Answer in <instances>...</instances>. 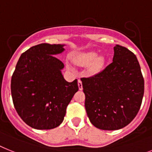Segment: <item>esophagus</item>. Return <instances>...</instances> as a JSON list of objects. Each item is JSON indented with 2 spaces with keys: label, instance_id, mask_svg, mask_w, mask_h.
Listing matches in <instances>:
<instances>
[{
  "label": "esophagus",
  "instance_id": "34e87169",
  "mask_svg": "<svg viewBox=\"0 0 152 152\" xmlns=\"http://www.w3.org/2000/svg\"><path fill=\"white\" fill-rule=\"evenodd\" d=\"M78 86H79V89L80 90H83V84H82V81L80 80H78Z\"/></svg>",
  "mask_w": 152,
  "mask_h": 152
}]
</instances>
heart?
<instances>
[{"label":"heart","mask_w":152,"mask_h":152,"mask_svg":"<svg viewBox=\"0 0 152 152\" xmlns=\"http://www.w3.org/2000/svg\"><path fill=\"white\" fill-rule=\"evenodd\" d=\"M74 62L80 66H90V72L96 74L100 72L104 66V58L102 56L98 57L97 52H86L78 53L74 57ZM68 67L72 69V66L69 65Z\"/></svg>","instance_id":"1"}]
</instances>
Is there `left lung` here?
Listing matches in <instances>:
<instances>
[{"instance_id": "left-lung-1", "label": "left lung", "mask_w": 152, "mask_h": 152, "mask_svg": "<svg viewBox=\"0 0 152 152\" xmlns=\"http://www.w3.org/2000/svg\"><path fill=\"white\" fill-rule=\"evenodd\" d=\"M85 108L99 129L115 131L129 124L141 107L145 81L137 58L125 47H114L113 62L103 71L81 78Z\"/></svg>"}]
</instances>
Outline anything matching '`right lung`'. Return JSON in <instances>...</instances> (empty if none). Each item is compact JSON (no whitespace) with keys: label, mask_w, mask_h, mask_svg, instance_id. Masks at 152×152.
I'll use <instances>...</instances> for the list:
<instances>
[{"label":"right lung","mask_w":152,"mask_h":152,"mask_svg":"<svg viewBox=\"0 0 152 152\" xmlns=\"http://www.w3.org/2000/svg\"><path fill=\"white\" fill-rule=\"evenodd\" d=\"M63 45L42 43L21 54L11 77L15 108L23 121L38 130H49L63 121L66 107L78 91L77 80L66 82L64 64L54 56Z\"/></svg>","instance_id":"obj_1"}]
</instances>
